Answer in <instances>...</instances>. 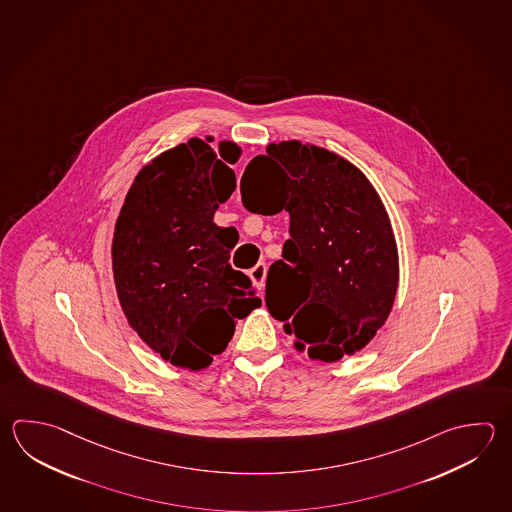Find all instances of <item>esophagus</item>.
<instances>
[{"label":"esophagus","instance_id":"esophagus-1","mask_svg":"<svg viewBox=\"0 0 512 512\" xmlns=\"http://www.w3.org/2000/svg\"><path fill=\"white\" fill-rule=\"evenodd\" d=\"M250 279L253 284L262 290L264 288V280H266V264L264 262H257L250 270Z\"/></svg>","mask_w":512,"mask_h":512}]
</instances>
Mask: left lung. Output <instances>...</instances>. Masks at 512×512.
<instances>
[{
	"mask_svg": "<svg viewBox=\"0 0 512 512\" xmlns=\"http://www.w3.org/2000/svg\"><path fill=\"white\" fill-rule=\"evenodd\" d=\"M241 193L250 212L290 213L266 306L295 349L337 362L366 348L398 290L395 233L375 186L348 159L293 139L251 159Z\"/></svg>",
	"mask_w": 512,
	"mask_h": 512,
	"instance_id": "obj_1",
	"label": "left lung"
}]
</instances>
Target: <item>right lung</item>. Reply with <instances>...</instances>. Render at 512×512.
I'll use <instances>...</instances> for the list:
<instances>
[{
	"instance_id": "1",
	"label": "right lung",
	"mask_w": 512,
	"mask_h": 512,
	"mask_svg": "<svg viewBox=\"0 0 512 512\" xmlns=\"http://www.w3.org/2000/svg\"><path fill=\"white\" fill-rule=\"evenodd\" d=\"M241 146L199 137L154 157L135 175L112 239L117 299L130 328L172 366L199 371L261 306L232 242L213 222L230 199Z\"/></svg>"
}]
</instances>
